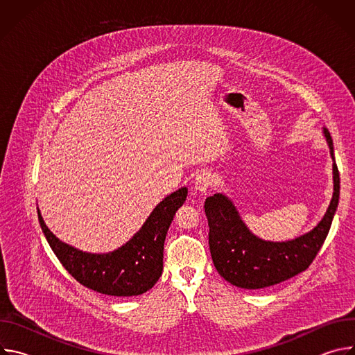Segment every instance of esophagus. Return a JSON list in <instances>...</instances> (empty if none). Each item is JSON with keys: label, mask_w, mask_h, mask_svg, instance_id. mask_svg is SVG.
Masks as SVG:
<instances>
[{"label": "esophagus", "mask_w": 355, "mask_h": 355, "mask_svg": "<svg viewBox=\"0 0 355 355\" xmlns=\"http://www.w3.org/2000/svg\"><path fill=\"white\" fill-rule=\"evenodd\" d=\"M214 184H215V174L207 170L198 173L193 180V188L200 193H205Z\"/></svg>", "instance_id": "1"}]
</instances>
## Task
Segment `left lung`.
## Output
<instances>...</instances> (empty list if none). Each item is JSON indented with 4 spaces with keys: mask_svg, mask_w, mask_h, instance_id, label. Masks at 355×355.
<instances>
[{
    "mask_svg": "<svg viewBox=\"0 0 355 355\" xmlns=\"http://www.w3.org/2000/svg\"><path fill=\"white\" fill-rule=\"evenodd\" d=\"M323 135L333 160V196L322 220L308 233L286 241H270L252 233L233 200L215 193L205 200L209 248L215 268L227 282L243 289H261L305 271L315 260L330 230L340 198V175L330 132Z\"/></svg>",
    "mask_w": 355,
    "mask_h": 355,
    "instance_id": "8db88e82",
    "label": "left lung"
}]
</instances>
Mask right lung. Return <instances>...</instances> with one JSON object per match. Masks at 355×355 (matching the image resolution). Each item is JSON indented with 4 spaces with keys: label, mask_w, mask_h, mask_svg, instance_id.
Instances as JSON below:
<instances>
[{
    "label": "right lung",
    "mask_w": 355,
    "mask_h": 355,
    "mask_svg": "<svg viewBox=\"0 0 355 355\" xmlns=\"http://www.w3.org/2000/svg\"><path fill=\"white\" fill-rule=\"evenodd\" d=\"M187 195V187L167 195L143 226L125 244L110 252L78 250L50 232L39 208L37 218L56 257L81 285L111 296H137L153 288L163 272L166 236Z\"/></svg>",
    "instance_id": "add662e5"
}]
</instances>
